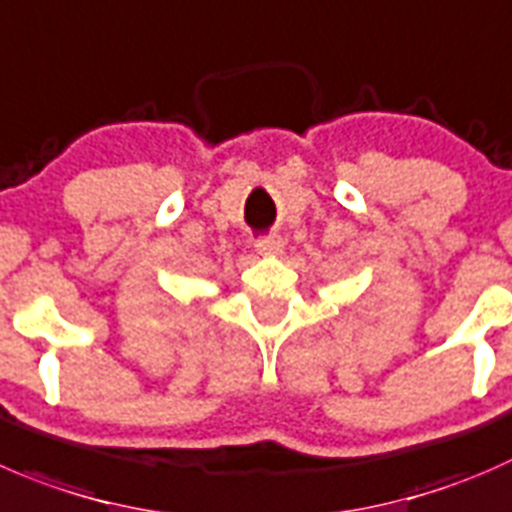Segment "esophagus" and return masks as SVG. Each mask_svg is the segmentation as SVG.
Returning <instances> with one entry per match:
<instances>
[{"instance_id":"1","label":"esophagus","mask_w":512,"mask_h":512,"mask_svg":"<svg viewBox=\"0 0 512 512\" xmlns=\"http://www.w3.org/2000/svg\"><path fill=\"white\" fill-rule=\"evenodd\" d=\"M260 255H280L282 252V237L280 235H265L255 242Z\"/></svg>"}]
</instances>
